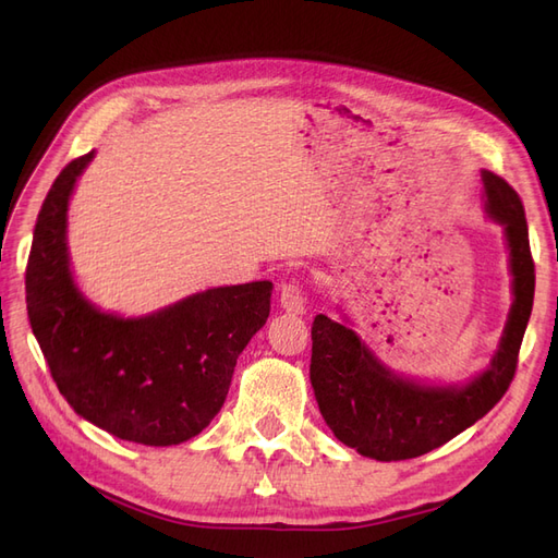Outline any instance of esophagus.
<instances>
[{"mask_svg": "<svg viewBox=\"0 0 558 558\" xmlns=\"http://www.w3.org/2000/svg\"><path fill=\"white\" fill-rule=\"evenodd\" d=\"M279 300H281V307L286 312L302 314V310H305V291H302V283L300 281L283 283Z\"/></svg>", "mask_w": 558, "mask_h": 558, "instance_id": "1", "label": "esophagus"}]
</instances>
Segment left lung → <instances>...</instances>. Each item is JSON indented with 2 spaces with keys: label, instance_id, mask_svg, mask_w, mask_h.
<instances>
[{
  "label": "left lung",
  "instance_id": "8db88e82",
  "mask_svg": "<svg viewBox=\"0 0 558 558\" xmlns=\"http://www.w3.org/2000/svg\"><path fill=\"white\" fill-rule=\"evenodd\" d=\"M488 218L505 228L510 248L512 307L492 363L468 384L433 386L398 377L349 326L326 314L312 324L310 379L335 437L377 461L416 459L470 428L508 391L526 332L535 265L521 197L494 172H482Z\"/></svg>",
  "mask_w": 558,
  "mask_h": 558
}]
</instances>
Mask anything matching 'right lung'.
Returning a JSON list of instances; mask_svg holds the SVG:
<instances>
[{"label":"right lung","mask_w":558,"mask_h":558,"mask_svg":"<svg viewBox=\"0 0 558 558\" xmlns=\"http://www.w3.org/2000/svg\"><path fill=\"white\" fill-rule=\"evenodd\" d=\"M93 156L64 167L37 216L29 326L78 416L121 440L181 445L223 408L240 353L269 316L272 281L209 289L140 318L97 310L76 289L66 251L70 195Z\"/></svg>","instance_id":"add662e5"}]
</instances>
